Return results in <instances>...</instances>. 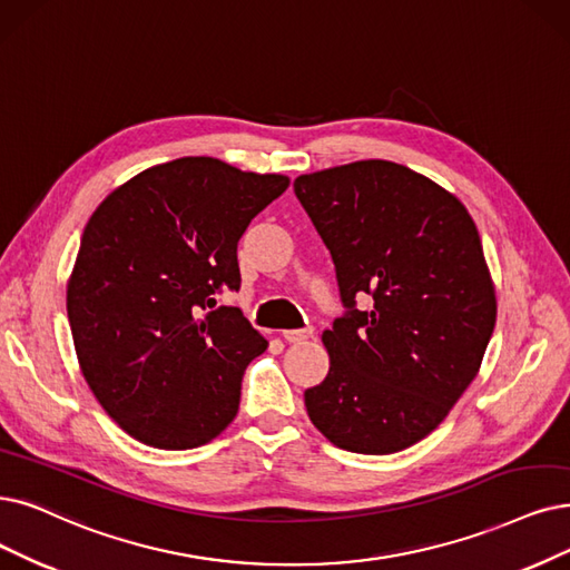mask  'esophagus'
I'll list each match as a JSON object with an SVG mask.
<instances>
[{"label": "esophagus", "instance_id": "esophagus-1", "mask_svg": "<svg viewBox=\"0 0 570 570\" xmlns=\"http://www.w3.org/2000/svg\"><path fill=\"white\" fill-rule=\"evenodd\" d=\"M311 336H313L311 327H306V330H285L283 332V338L289 341V344H302V341H306Z\"/></svg>", "mask_w": 570, "mask_h": 570}]
</instances>
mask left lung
Segmentation results:
<instances>
[{
  "label": "left lung",
  "instance_id": "1",
  "mask_svg": "<svg viewBox=\"0 0 570 570\" xmlns=\"http://www.w3.org/2000/svg\"><path fill=\"white\" fill-rule=\"evenodd\" d=\"M294 194L348 308L323 332L330 372L304 393L308 419L338 449L402 451L482 367L498 304L480 234L451 191L383 158L299 175ZM360 293L370 312L354 308Z\"/></svg>",
  "mask_w": 570,
  "mask_h": 570
}]
</instances>
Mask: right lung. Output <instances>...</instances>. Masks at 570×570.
<instances>
[{
    "label": "right lung",
    "mask_w": 570,
    "mask_h": 570,
    "mask_svg": "<svg viewBox=\"0 0 570 570\" xmlns=\"http://www.w3.org/2000/svg\"><path fill=\"white\" fill-rule=\"evenodd\" d=\"M287 185L185 156L130 177L90 215L67 317L88 389L130 438L181 451L236 419L243 372L268 341L238 308H200L240 287L238 240Z\"/></svg>",
    "instance_id": "add662e5"
}]
</instances>
